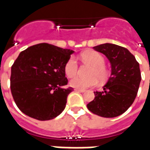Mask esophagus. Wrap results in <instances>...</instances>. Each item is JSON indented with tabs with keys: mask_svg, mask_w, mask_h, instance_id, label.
<instances>
[{
	"mask_svg": "<svg viewBox=\"0 0 150 150\" xmlns=\"http://www.w3.org/2000/svg\"><path fill=\"white\" fill-rule=\"evenodd\" d=\"M75 90L77 91H79V92H84L85 91V90H83V89H78V88H75Z\"/></svg>",
	"mask_w": 150,
	"mask_h": 150,
	"instance_id": "34e87169",
	"label": "esophagus"
}]
</instances>
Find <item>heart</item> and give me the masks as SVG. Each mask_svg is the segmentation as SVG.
I'll return each instance as SVG.
<instances>
[{
  "label": "heart",
  "instance_id": "heart-1",
  "mask_svg": "<svg viewBox=\"0 0 150 150\" xmlns=\"http://www.w3.org/2000/svg\"><path fill=\"white\" fill-rule=\"evenodd\" d=\"M82 59L92 66V68L89 72V78L75 77L72 79L70 84L71 87L78 89H87L94 87L97 83V79L100 81H104L108 78V71L105 67V59L100 53L93 50H89L82 54ZM64 71L66 75L71 78L74 77L78 71V62L74 57H71L67 61L64 66Z\"/></svg>",
  "mask_w": 150,
  "mask_h": 150
}]
</instances>
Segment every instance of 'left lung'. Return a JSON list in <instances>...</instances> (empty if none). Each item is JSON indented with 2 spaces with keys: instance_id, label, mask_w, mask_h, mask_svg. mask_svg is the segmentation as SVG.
Instances as JSON below:
<instances>
[{
  "instance_id": "left-lung-1",
  "label": "left lung",
  "mask_w": 150,
  "mask_h": 150,
  "mask_svg": "<svg viewBox=\"0 0 150 150\" xmlns=\"http://www.w3.org/2000/svg\"><path fill=\"white\" fill-rule=\"evenodd\" d=\"M93 48L110 61L112 73L103 90L94 91L95 99L87 107L97 116L116 117L128 110L137 95L142 80L139 63L122 46L105 43Z\"/></svg>"
}]
</instances>
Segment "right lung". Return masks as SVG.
<instances>
[{
	"label": "right lung",
	"instance_id": "obj_1",
	"mask_svg": "<svg viewBox=\"0 0 150 150\" xmlns=\"http://www.w3.org/2000/svg\"><path fill=\"white\" fill-rule=\"evenodd\" d=\"M73 50L39 43L21 51L11 67L10 89L22 112L38 120L55 118L64 110L73 88L64 66Z\"/></svg>",
	"mask_w": 150,
	"mask_h": 150
}]
</instances>
